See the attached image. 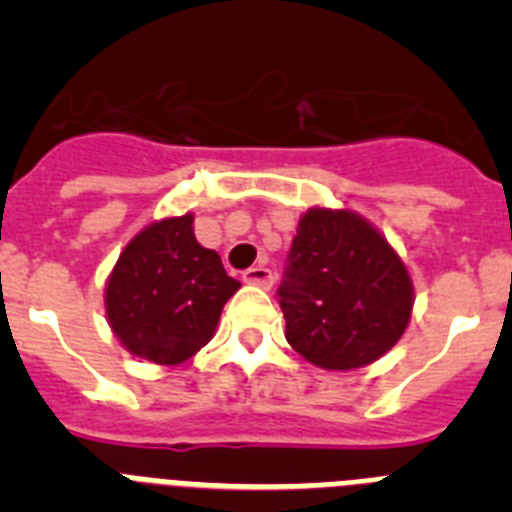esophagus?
Returning <instances> with one entry per match:
<instances>
[{
	"instance_id": "esophagus-1",
	"label": "esophagus",
	"mask_w": 512,
	"mask_h": 512,
	"mask_svg": "<svg viewBox=\"0 0 512 512\" xmlns=\"http://www.w3.org/2000/svg\"><path fill=\"white\" fill-rule=\"evenodd\" d=\"M243 282L253 284V287L269 289L274 284V274L266 266H251V269L243 271Z\"/></svg>"
}]
</instances>
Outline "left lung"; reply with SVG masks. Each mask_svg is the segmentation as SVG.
Listing matches in <instances>:
<instances>
[{
  "mask_svg": "<svg viewBox=\"0 0 512 512\" xmlns=\"http://www.w3.org/2000/svg\"><path fill=\"white\" fill-rule=\"evenodd\" d=\"M287 343L302 359L351 372L382 359L413 318L415 287L390 241L354 210L302 212L279 287Z\"/></svg>",
  "mask_w": 512,
  "mask_h": 512,
  "instance_id": "8db88e82",
  "label": "left lung"
}]
</instances>
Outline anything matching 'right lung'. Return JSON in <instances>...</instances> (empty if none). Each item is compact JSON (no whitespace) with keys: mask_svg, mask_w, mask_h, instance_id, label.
<instances>
[{"mask_svg":"<svg viewBox=\"0 0 512 512\" xmlns=\"http://www.w3.org/2000/svg\"><path fill=\"white\" fill-rule=\"evenodd\" d=\"M238 287L217 251L194 238V215L184 212L130 238L104 284V310L122 348L176 366L212 341Z\"/></svg>","mask_w":512,"mask_h":512,"instance_id":"1","label":"right lung"}]
</instances>
